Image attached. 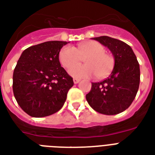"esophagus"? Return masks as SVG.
I'll return each mask as SVG.
<instances>
[{
    "label": "esophagus",
    "mask_w": 155,
    "mask_h": 155,
    "mask_svg": "<svg viewBox=\"0 0 155 155\" xmlns=\"http://www.w3.org/2000/svg\"><path fill=\"white\" fill-rule=\"evenodd\" d=\"M79 81H80V79H78V78H74V84L78 83Z\"/></svg>",
    "instance_id": "34e87169"
}]
</instances>
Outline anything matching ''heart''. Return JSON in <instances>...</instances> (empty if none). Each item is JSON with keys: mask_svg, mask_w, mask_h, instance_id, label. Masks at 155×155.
<instances>
[{"mask_svg": "<svg viewBox=\"0 0 155 155\" xmlns=\"http://www.w3.org/2000/svg\"><path fill=\"white\" fill-rule=\"evenodd\" d=\"M105 51V47L99 42L87 41L79 44L77 48L71 46L62 48L59 60L61 65L68 69L84 58L87 64L71 67L69 74L74 78H90L95 75L97 78H104L111 73L115 64L113 56Z\"/></svg>", "mask_w": 155, "mask_h": 155, "instance_id": "1", "label": "heart"}]
</instances>
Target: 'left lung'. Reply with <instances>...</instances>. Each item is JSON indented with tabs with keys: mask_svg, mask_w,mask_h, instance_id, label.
<instances>
[{
	"mask_svg": "<svg viewBox=\"0 0 155 155\" xmlns=\"http://www.w3.org/2000/svg\"><path fill=\"white\" fill-rule=\"evenodd\" d=\"M107 47L115 58L111 75L99 82H92L86 95L89 105L104 115H116L126 110L135 99L140 84V66L131 47L108 36L93 38Z\"/></svg>",
	"mask_w": 155,
	"mask_h": 155,
	"instance_id": "left-lung-1",
	"label": "left lung"
}]
</instances>
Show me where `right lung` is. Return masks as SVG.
I'll return each mask as SVG.
<instances>
[{"label": "right lung", "instance_id": "add662e5", "mask_svg": "<svg viewBox=\"0 0 155 155\" xmlns=\"http://www.w3.org/2000/svg\"><path fill=\"white\" fill-rule=\"evenodd\" d=\"M67 42L48 41L24 50L13 74V91L22 110L32 117L56 113L63 107L74 86L59 61Z\"/></svg>", "mask_w": 155, "mask_h": 155}]
</instances>
